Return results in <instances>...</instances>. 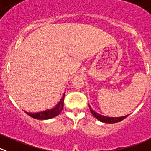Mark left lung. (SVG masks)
<instances>
[{"mask_svg":"<svg viewBox=\"0 0 151 151\" xmlns=\"http://www.w3.org/2000/svg\"><path fill=\"white\" fill-rule=\"evenodd\" d=\"M90 110H91V113L93 114V115L96 118H97L99 121H101V122L107 123H115L120 122V121H123V119H125V118L128 116V115H126V116L118 117V118H109V117H106V116H104V115H100V114L97 113V112H96L95 111L93 110V109H91V106H90Z\"/></svg>","mask_w":151,"mask_h":151,"instance_id":"8db88e82","label":"left lung"}]
</instances>
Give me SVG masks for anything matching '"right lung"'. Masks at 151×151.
<instances>
[{"label": "right lung", "mask_w": 151, "mask_h": 151, "mask_svg": "<svg viewBox=\"0 0 151 151\" xmlns=\"http://www.w3.org/2000/svg\"><path fill=\"white\" fill-rule=\"evenodd\" d=\"M64 96H65V93H63V97H62L61 99L60 100L58 104L56 105L54 108H52V109H47V110L43 111V112H37V113H30V112H25L28 114L29 116L38 120H47V119H50V118H54V117L58 115L60 113V112L62 111V109H63Z\"/></svg>", "instance_id": "obj_1"}]
</instances>
